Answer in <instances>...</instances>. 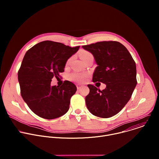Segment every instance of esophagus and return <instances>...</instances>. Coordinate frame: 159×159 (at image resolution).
<instances>
[{"label":"esophagus","mask_w":159,"mask_h":159,"mask_svg":"<svg viewBox=\"0 0 159 159\" xmlns=\"http://www.w3.org/2000/svg\"><path fill=\"white\" fill-rule=\"evenodd\" d=\"M77 89L79 90V89H80L82 87V85H80V84H77Z\"/></svg>","instance_id":"34e87169"}]
</instances>
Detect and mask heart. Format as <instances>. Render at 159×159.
Here are the masks:
<instances>
[{
  "label": "heart",
  "mask_w": 159,
  "mask_h": 159,
  "mask_svg": "<svg viewBox=\"0 0 159 159\" xmlns=\"http://www.w3.org/2000/svg\"><path fill=\"white\" fill-rule=\"evenodd\" d=\"M79 55H80L81 59L83 60L84 62H85V60L87 59H88L90 57L93 56L91 53H90L89 52H88L87 50H81L79 53ZM70 60H71L70 58L67 60V61L66 62V65H69L70 63ZM88 77H89V74L79 72H77V71L72 72L70 74H69V79L70 80L77 82V83H84V82H85L87 80Z\"/></svg>",
  "instance_id": "1"
}]
</instances>
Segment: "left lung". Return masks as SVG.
Instances as JSON below:
<instances>
[{
	"mask_svg": "<svg viewBox=\"0 0 159 159\" xmlns=\"http://www.w3.org/2000/svg\"><path fill=\"white\" fill-rule=\"evenodd\" d=\"M82 48L93 55L98 65L93 82L106 84L102 90L87 85L90 92L85 97L87 107L93 115L100 118L115 116L129 101L137 85L135 61L118 41H100L84 45Z\"/></svg>",
	"mask_w": 159,
	"mask_h": 159,
	"instance_id": "8db88e82",
	"label": "left lung"
}]
</instances>
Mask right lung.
Returning a JSON list of instances; mask_svg holds the SVG:
<instances>
[{"instance_id": "obj_1", "label": "right lung", "mask_w": 159, "mask_h": 159, "mask_svg": "<svg viewBox=\"0 0 159 159\" xmlns=\"http://www.w3.org/2000/svg\"><path fill=\"white\" fill-rule=\"evenodd\" d=\"M80 47H70L52 41H41L28 50L18 71L21 96L38 116L52 120L65 115L77 87L65 80L61 86L51 85L60 77L65 63Z\"/></svg>"}]
</instances>
